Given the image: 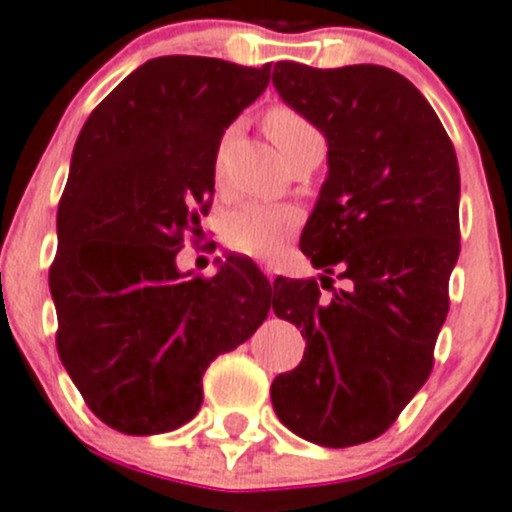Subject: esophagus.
I'll use <instances>...</instances> for the list:
<instances>
[{"instance_id":"obj_1","label":"esophagus","mask_w":512,"mask_h":512,"mask_svg":"<svg viewBox=\"0 0 512 512\" xmlns=\"http://www.w3.org/2000/svg\"><path fill=\"white\" fill-rule=\"evenodd\" d=\"M260 270L262 272H265V275H267V280H275V265H272V262H267V260H262L260 262Z\"/></svg>"}]
</instances>
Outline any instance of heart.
<instances>
[{
	"instance_id": "1",
	"label": "heart",
	"mask_w": 512,
	"mask_h": 512,
	"mask_svg": "<svg viewBox=\"0 0 512 512\" xmlns=\"http://www.w3.org/2000/svg\"><path fill=\"white\" fill-rule=\"evenodd\" d=\"M267 136L275 141L280 153L287 160L304 148L307 143L322 141V133L317 131L307 116L289 106H275L265 116ZM215 183L223 188V173H220V156L215 163ZM299 210L282 203H245L227 213L223 225V237L235 252L252 257H272L287 237L297 230Z\"/></svg>"
}]
</instances>
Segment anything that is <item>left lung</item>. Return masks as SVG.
<instances>
[{
    "instance_id": "8db88e82",
    "label": "left lung",
    "mask_w": 512,
    "mask_h": 512,
    "mask_svg": "<svg viewBox=\"0 0 512 512\" xmlns=\"http://www.w3.org/2000/svg\"><path fill=\"white\" fill-rule=\"evenodd\" d=\"M272 84L329 146L299 240L322 287L275 280L272 309L302 329L307 349L272 381V406L297 436L347 448L381 436L433 369L461 252L458 160L431 103L386 66L277 61Z\"/></svg>"
}]
</instances>
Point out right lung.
Returning <instances> with one entry per match:
<instances>
[{
  "label": "right lung",
  "mask_w": 512,
  "mask_h": 512,
  "mask_svg": "<svg viewBox=\"0 0 512 512\" xmlns=\"http://www.w3.org/2000/svg\"><path fill=\"white\" fill-rule=\"evenodd\" d=\"M267 84L270 64L158 56L79 133L49 270L56 349L86 406L128 436L188 423L210 361L270 312L272 287L252 260L227 257L210 280L175 265L210 210L225 128Z\"/></svg>",
  "instance_id": "right-lung-1"
}]
</instances>
